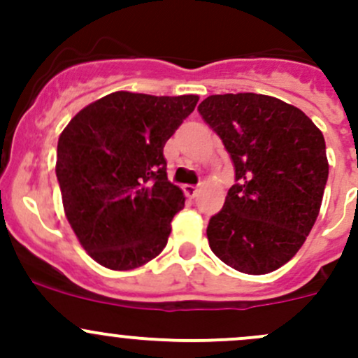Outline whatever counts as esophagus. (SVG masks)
Wrapping results in <instances>:
<instances>
[{
	"label": "esophagus",
	"instance_id": "esophagus-1",
	"mask_svg": "<svg viewBox=\"0 0 358 358\" xmlns=\"http://www.w3.org/2000/svg\"><path fill=\"white\" fill-rule=\"evenodd\" d=\"M183 192H185L187 197L194 199L197 196V192H199V189L196 185H183Z\"/></svg>",
	"mask_w": 358,
	"mask_h": 358
}]
</instances>
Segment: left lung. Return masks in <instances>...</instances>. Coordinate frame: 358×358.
<instances>
[{
  "label": "left lung",
  "instance_id": "obj_1",
  "mask_svg": "<svg viewBox=\"0 0 358 358\" xmlns=\"http://www.w3.org/2000/svg\"><path fill=\"white\" fill-rule=\"evenodd\" d=\"M197 110L236 168V185L209 220V248L243 273L273 272L319 216L329 175L322 131L298 107L258 93L211 95Z\"/></svg>",
  "mask_w": 358,
  "mask_h": 358
}]
</instances>
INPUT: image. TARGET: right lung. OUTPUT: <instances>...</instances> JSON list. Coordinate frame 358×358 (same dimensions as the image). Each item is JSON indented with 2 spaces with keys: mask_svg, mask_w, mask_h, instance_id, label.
<instances>
[{
  "mask_svg": "<svg viewBox=\"0 0 358 358\" xmlns=\"http://www.w3.org/2000/svg\"><path fill=\"white\" fill-rule=\"evenodd\" d=\"M197 100L115 92L62 131L55 173L64 211L96 263L131 270L164 249L185 197L168 180L162 149Z\"/></svg>",
  "mask_w": 358,
  "mask_h": 358,
  "instance_id": "1",
  "label": "right lung"
}]
</instances>
